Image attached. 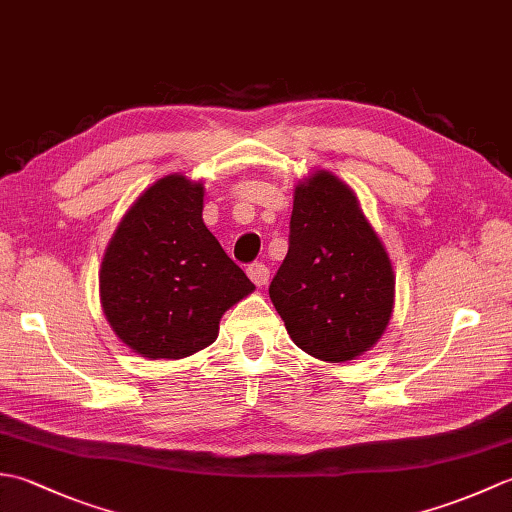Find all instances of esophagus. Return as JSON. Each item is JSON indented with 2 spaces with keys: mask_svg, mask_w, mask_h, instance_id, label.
Returning a JSON list of instances; mask_svg holds the SVG:
<instances>
[{
  "mask_svg": "<svg viewBox=\"0 0 512 512\" xmlns=\"http://www.w3.org/2000/svg\"><path fill=\"white\" fill-rule=\"evenodd\" d=\"M246 273H248L250 281H253L255 286H266V284H268V279H270V270H268V266H266V264H262V262H253V264H248Z\"/></svg>",
  "mask_w": 512,
  "mask_h": 512,
  "instance_id": "34e87169",
  "label": "esophagus"
}]
</instances>
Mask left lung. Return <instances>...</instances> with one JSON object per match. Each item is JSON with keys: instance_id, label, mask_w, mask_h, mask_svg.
<instances>
[{"instance_id": "8db88e82", "label": "left lung", "mask_w": 512, "mask_h": 512, "mask_svg": "<svg viewBox=\"0 0 512 512\" xmlns=\"http://www.w3.org/2000/svg\"><path fill=\"white\" fill-rule=\"evenodd\" d=\"M394 273L354 191L328 171L295 189L288 255L268 295L303 352L352 361L385 332Z\"/></svg>"}]
</instances>
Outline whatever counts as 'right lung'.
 Returning <instances> with one entry per match:
<instances>
[{
  "label": "right lung",
  "mask_w": 512,
  "mask_h": 512,
  "mask_svg": "<svg viewBox=\"0 0 512 512\" xmlns=\"http://www.w3.org/2000/svg\"><path fill=\"white\" fill-rule=\"evenodd\" d=\"M204 187L167 176L118 224L101 266L105 317L147 358H184L217 339L222 314L255 286L202 222Z\"/></svg>",
  "instance_id": "1"
}]
</instances>
